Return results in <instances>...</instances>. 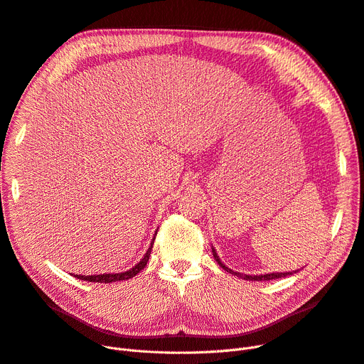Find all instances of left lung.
<instances>
[{
	"label": "left lung",
	"mask_w": 364,
	"mask_h": 364,
	"mask_svg": "<svg viewBox=\"0 0 364 364\" xmlns=\"http://www.w3.org/2000/svg\"><path fill=\"white\" fill-rule=\"evenodd\" d=\"M213 256H214L215 262L218 263V266L223 267V269H225L226 272H229V274H232V275H236V277H240V278H242V279H247V281H271V279H277V278H282V277H289V275L296 274V271H293V272H272V274H264V275H245V274L235 272V271L229 269L228 266H225V263H221V260H220V257H218V255H217L215 248H213Z\"/></svg>",
	"instance_id": "1"
}]
</instances>
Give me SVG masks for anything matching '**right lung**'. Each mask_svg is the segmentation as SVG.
I'll return each mask as SVG.
<instances>
[{"label":"right lung","instance_id":"1","mask_svg":"<svg viewBox=\"0 0 364 364\" xmlns=\"http://www.w3.org/2000/svg\"><path fill=\"white\" fill-rule=\"evenodd\" d=\"M157 235V232L154 233ZM154 238L156 236H153V241L149 247V250L146 251L144 257L141 259L134 267H131L129 271L126 272H119V274H100V275H75V274H71L73 277H77L78 279H83V281H90V282H116V281H123V279H129L132 277H135L138 272H141L146 267L147 262H149V257H150V252H151V248H153V244H154Z\"/></svg>","mask_w":364,"mask_h":364}]
</instances>
